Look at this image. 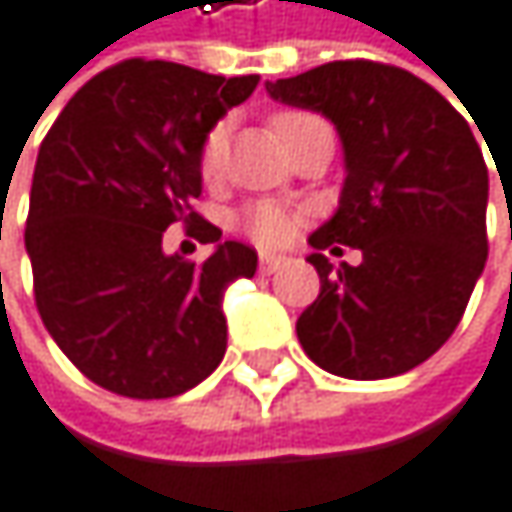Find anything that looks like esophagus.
Returning a JSON list of instances; mask_svg holds the SVG:
<instances>
[{
    "instance_id": "esophagus-1",
    "label": "esophagus",
    "mask_w": 512,
    "mask_h": 512,
    "mask_svg": "<svg viewBox=\"0 0 512 512\" xmlns=\"http://www.w3.org/2000/svg\"><path fill=\"white\" fill-rule=\"evenodd\" d=\"M288 258L285 254H276V251H261V270L264 273H276L279 267H285Z\"/></svg>"
}]
</instances>
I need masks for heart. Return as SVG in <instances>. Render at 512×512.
Masks as SVG:
<instances>
[{
  "label": "heart",
  "mask_w": 512,
  "mask_h": 512,
  "mask_svg": "<svg viewBox=\"0 0 512 512\" xmlns=\"http://www.w3.org/2000/svg\"><path fill=\"white\" fill-rule=\"evenodd\" d=\"M300 118H309V115H300V112H282V115H276V118H273L276 136H279L288 124H294V121H300ZM224 148H227V130H224V127H215V130L206 136L203 151H200V172H203V178H215V175L221 172ZM239 227H242L251 239H258V242H264V245H279V242H285V239L291 236V230H294V215H291V209L282 206V203H254V206H248V209L239 215Z\"/></svg>",
  "instance_id": "obj_1"
}]
</instances>
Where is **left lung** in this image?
I'll list each match as a JSON object with an SVG mask.
<instances>
[{
	"instance_id": "left-lung-1",
	"label": "left lung",
	"mask_w": 512,
	"mask_h": 512,
	"mask_svg": "<svg viewBox=\"0 0 512 512\" xmlns=\"http://www.w3.org/2000/svg\"><path fill=\"white\" fill-rule=\"evenodd\" d=\"M267 93L331 121L346 163L337 212L309 236L321 291L297 318L303 352L346 379L419 367L452 337L486 267L477 139L431 84L385 63H324ZM340 244L362 251L358 268L326 261Z\"/></svg>"
}]
</instances>
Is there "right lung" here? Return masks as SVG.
Returning <instances> with one entry per match:
<instances>
[{"label": "right lung", "instance_id": "right-lung-1", "mask_svg": "<svg viewBox=\"0 0 512 512\" xmlns=\"http://www.w3.org/2000/svg\"><path fill=\"white\" fill-rule=\"evenodd\" d=\"M258 75L124 60L90 78L39 148L26 254L35 306L54 343L96 385L139 400L200 385L224 358V291L258 270V251L221 242L191 203L200 151ZM181 220L216 251L203 265L162 251Z\"/></svg>", "mask_w": 512, "mask_h": 512}]
</instances>
